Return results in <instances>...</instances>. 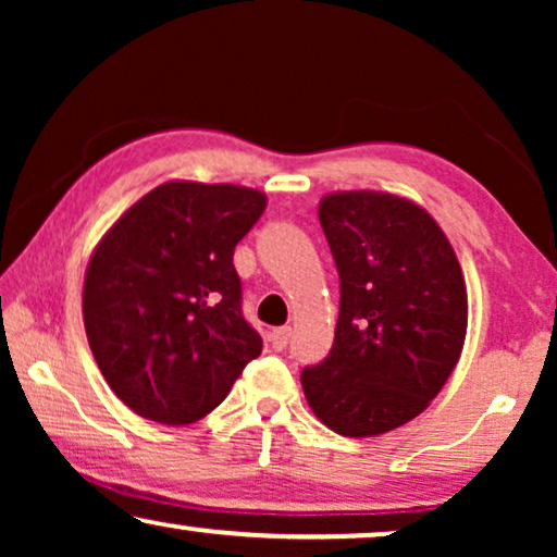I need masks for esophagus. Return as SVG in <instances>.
<instances>
[{
    "instance_id": "1",
    "label": "esophagus",
    "mask_w": 557,
    "mask_h": 557,
    "mask_svg": "<svg viewBox=\"0 0 557 557\" xmlns=\"http://www.w3.org/2000/svg\"><path fill=\"white\" fill-rule=\"evenodd\" d=\"M292 339V326H278V330L271 332V345L276 349H284Z\"/></svg>"
}]
</instances>
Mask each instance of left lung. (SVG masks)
I'll return each instance as SVG.
<instances>
[{
  "label": "left lung",
  "instance_id": "1",
  "mask_svg": "<svg viewBox=\"0 0 557 557\" xmlns=\"http://www.w3.org/2000/svg\"><path fill=\"white\" fill-rule=\"evenodd\" d=\"M319 223L339 273L334 345L301 370L319 421L377 436L416 418L459 362L467 288L451 243L429 212L383 193H337Z\"/></svg>",
  "mask_w": 557,
  "mask_h": 557
}]
</instances>
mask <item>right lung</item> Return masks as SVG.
Segmentation results:
<instances>
[{
	"mask_svg": "<svg viewBox=\"0 0 557 557\" xmlns=\"http://www.w3.org/2000/svg\"><path fill=\"white\" fill-rule=\"evenodd\" d=\"M263 208L258 189L166 182L98 243L83 322L106 383L134 413L200 421L261 355L233 253Z\"/></svg>",
	"mask_w": 557,
	"mask_h": 557,
	"instance_id": "1",
	"label": "right lung"
}]
</instances>
